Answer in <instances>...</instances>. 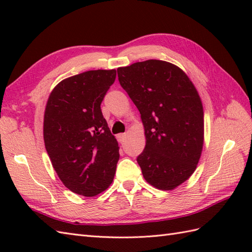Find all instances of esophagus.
Segmentation results:
<instances>
[{
    "instance_id": "34e87169",
    "label": "esophagus",
    "mask_w": 252,
    "mask_h": 252,
    "mask_svg": "<svg viewBox=\"0 0 252 252\" xmlns=\"http://www.w3.org/2000/svg\"><path fill=\"white\" fill-rule=\"evenodd\" d=\"M117 138H118V141H119L120 143H123V142L126 141V133H121V134H118Z\"/></svg>"
}]
</instances>
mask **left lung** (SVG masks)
<instances>
[{
    "instance_id": "left-lung-1",
    "label": "left lung",
    "mask_w": 252,
    "mask_h": 252,
    "mask_svg": "<svg viewBox=\"0 0 252 252\" xmlns=\"http://www.w3.org/2000/svg\"><path fill=\"white\" fill-rule=\"evenodd\" d=\"M141 114L146 145L137 157L144 179L172 190L195 172L203 146V108L189 76L173 63L148 60L117 69Z\"/></svg>"
}]
</instances>
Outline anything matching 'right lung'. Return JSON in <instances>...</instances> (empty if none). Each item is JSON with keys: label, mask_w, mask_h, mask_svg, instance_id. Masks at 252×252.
<instances>
[{"label": "right lung", "mask_w": 252, "mask_h": 252, "mask_svg": "<svg viewBox=\"0 0 252 252\" xmlns=\"http://www.w3.org/2000/svg\"><path fill=\"white\" fill-rule=\"evenodd\" d=\"M116 74V69H98L63 79L47 99L46 152L63 184L78 195L94 197L114 180L119 146L100 104Z\"/></svg>", "instance_id": "add662e5"}]
</instances>
